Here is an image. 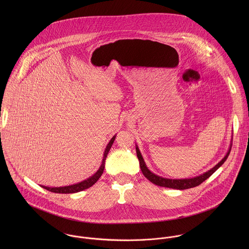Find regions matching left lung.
<instances>
[{"label": "left lung", "instance_id": "left-lung-1", "mask_svg": "<svg viewBox=\"0 0 249 249\" xmlns=\"http://www.w3.org/2000/svg\"><path fill=\"white\" fill-rule=\"evenodd\" d=\"M231 146H232V144H230V147H229L226 155L222 158V160H220L210 171L204 173L203 175L196 177V178H185V179H170V178H162V177L154 175L145 166V163L142 159V154H141V152L139 150V147L137 145H136V153H137V157H138L139 162H140V168H141L142 175L147 178L150 182H152L153 184H155L157 186H160V187H166V188H172V189H178V190H185V189H190V188L196 187V186L200 185L203 181H205L207 178H210L213 173L226 161V159H227V157L230 153Z\"/></svg>", "mask_w": 249, "mask_h": 249}]
</instances>
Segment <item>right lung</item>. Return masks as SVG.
I'll return each instance as SVG.
<instances>
[{
    "instance_id": "right-lung-1",
    "label": "right lung",
    "mask_w": 249,
    "mask_h": 249,
    "mask_svg": "<svg viewBox=\"0 0 249 249\" xmlns=\"http://www.w3.org/2000/svg\"><path fill=\"white\" fill-rule=\"evenodd\" d=\"M115 138H116V135L113 136L112 139L108 142V144H107V147H106V150H105V153H104V158H103L102 165H101L100 169L97 171V173L94 176H92L91 178H87L86 180H83V181H81L79 183L70 185V186H65V187H55V188L46 187V186H41V187H43L44 189H46V190H48L50 192L56 193V194H73V193H77V192H80V191H83L85 189L90 188L91 186H93L99 180V178L102 177V175L104 173V170H105V164H106L107 154H108V152H109L113 142L115 141Z\"/></svg>"
}]
</instances>
